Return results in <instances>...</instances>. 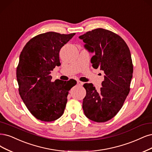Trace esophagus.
<instances>
[{"mask_svg": "<svg viewBox=\"0 0 152 152\" xmlns=\"http://www.w3.org/2000/svg\"><path fill=\"white\" fill-rule=\"evenodd\" d=\"M77 84L78 85V86H83V82H81V81H80V80H77Z\"/></svg>", "mask_w": 152, "mask_h": 152, "instance_id": "1", "label": "esophagus"}]
</instances>
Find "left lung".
<instances>
[{"label":"left lung","mask_w":152,"mask_h":152,"mask_svg":"<svg viewBox=\"0 0 152 152\" xmlns=\"http://www.w3.org/2000/svg\"><path fill=\"white\" fill-rule=\"evenodd\" d=\"M85 48L94 53L92 67L104 72L99 91L92 83H85L86 96L82 108L87 118L103 123L116 116L121 109L130 91L133 66L128 45L119 35L97 28L79 36Z\"/></svg>","instance_id":"1"}]
</instances>
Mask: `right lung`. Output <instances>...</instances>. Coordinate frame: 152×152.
<instances>
[{"instance_id":"add662e5","label":"right lung","mask_w":152,"mask_h":152,"mask_svg":"<svg viewBox=\"0 0 152 152\" xmlns=\"http://www.w3.org/2000/svg\"><path fill=\"white\" fill-rule=\"evenodd\" d=\"M75 33L40 34L31 39L19 56L16 77L19 92L30 113L38 119L50 122L64 113L67 96L77 82H51V72L60 66V49Z\"/></svg>"}]
</instances>
